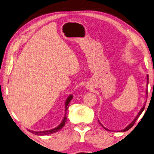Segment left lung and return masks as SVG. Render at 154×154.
Masks as SVG:
<instances>
[{
	"mask_svg": "<svg viewBox=\"0 0 154 154\" xmlns=\"http://www.w3.org/2000/svg\"><path fill=\"white\" fill-rule=\"evenodd\" d=\"M147 85H148V83H149V75H147ZM146 94H148V91H147H147H146ZM145 103L144 104V105H143V108L141 109H140V112H139V113H138V115H137V117H136V118H135V119H134V120H133V122H132V123L131 124H130L129 125H128V126L126 128H124V130H121V131H122V132H125V131H127V130H128L130 128H131L132 127V126H133V125L134 124V123H135V122H136V120H137V119H138V118H139V117L140 116V114H141L142 113V112L143 111V110H144V109H145ZM99 123H100V122H99ZM100 124L101 125V126H102L103 128H105V130H108L107 129H106V128H105V127H104L103 126V125L102 124H101L100 123Z\"/></svg>",
	"mask_w": 154,
	"mask_h": 154,
	"instance_id": "obj_1",
	"label": "left lung"
}]
</instances>
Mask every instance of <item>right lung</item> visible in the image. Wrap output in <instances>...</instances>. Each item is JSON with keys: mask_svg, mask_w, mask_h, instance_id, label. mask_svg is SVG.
<instances>
[{"mask_svg": "<svg viewBox=\"0 0 154 154\" xmlns=\"http://www.w3.org/2000/svg\"><path fill=\"white\" fill-rule=\"evenodd\" d=\"M72 99V95H70L69 97H68L67 100L66 101V105H65V111H66V113H65V116H64V118L63 119V120H62V123L59 125L58 127H56V128H54L52 130H45V131H41V132H34L32 130H29L30 132H32V133L35 134L36 135H41V136H43V135H48L49 134H53V133H55V132L59 131L60 130L62 129V128H63L65 126V124H66V110L68 107H69V103L71 102V100Z\"/></svg>", "mask_w": 154, "mask_h": 154, "instance_id": "obj_1", "label": "right lung"}]
</instances>
